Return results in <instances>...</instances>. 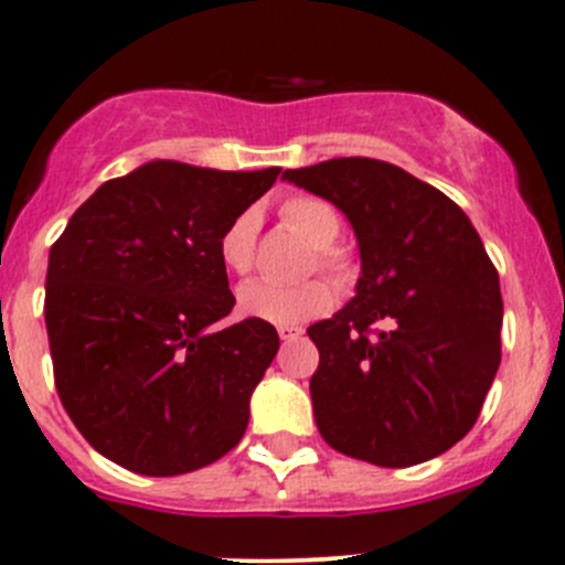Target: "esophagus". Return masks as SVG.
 I'll use <instances>...</instances> for the list:
<instances>
[{"instance_id": "esophagus-1", "label": "esophagus", "mask_w": 565, "mask_h": 565, "mask_svg": "<svg viewBox=\"0 0 565 565\" xmlns=\"http://www.w3.org/2000/svg\"><path fill=\"white\" fill-rule=\"evenodd\" d=\"M278 335H281V341H298L300 335H303V328H295V324H284V328H278Z\"/></svg>"}]
</instances>
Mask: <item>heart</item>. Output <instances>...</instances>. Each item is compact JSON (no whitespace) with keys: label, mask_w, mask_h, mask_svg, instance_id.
<instances>
[{"label":"heart","mask_w":565,"mask_h":565,"mask_svg":"<svg viewBox=\"0 0 565 565\" xmlns=\"http://www.w3.org/2000/svg\"><path fill=\"white\" fill-rule=\"evenodd\" d=\"M281 221L303 237L311 250L309 270L324 273L333 278L339 287H350L355 278V265H352L350 254L344 248L335 246V237L341 232V215L330 202L309 193H298L289 196L281 204ZM256 232H259V218L256 213L235 215L226 224V230L218 237V259L235 276H248L256 259ZM333 306V289L322 278H311V281L292 284V287H276V284L250 281L241 287L237 292V309L250 319H262L267 324H303L309 319L322 317L324 311Z\"/></svg>","instance_id":"heart-1"}]
</instances>
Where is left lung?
Masks as SVG:
<instances>
[{
	"label": "left lung",
	"mask_w": 565,
	"mask_h": 565,
	"mask_svg": "<svg viewBox=\"0 0 565 565\" xmlns=\"http://www.w3.org/2000/svg\"><path fill=\"white\" fill-rule=\"evenodd\" d=\"M361 246L358 295L315 322L311 402L330 448L380 467L440 457L472 429L500 366L503 298L457 202L374 158L287 169Z\"/></svg>",
	"instance_id": "8db88e82"
}]
</instances>
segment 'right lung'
<instances>
[{
  "label": "right lung",
  "mask_w": 565,
  "mask_h": 565,
  "mask_svg": "<svg viewBox=\"0 0 565 565\" xmlns=\"http://www.w3.org/2000/svg\"><path fill=\"white\" fill-rule=\"evenodd\" d=\"M281 169L152 161L104 182L51 246L45 330L60 402L84 440L139 476H182L241 443L278 352L235 306L218 237Z\"/></svg>",
  "instance_id": "obj_1"
}]
</instances>
